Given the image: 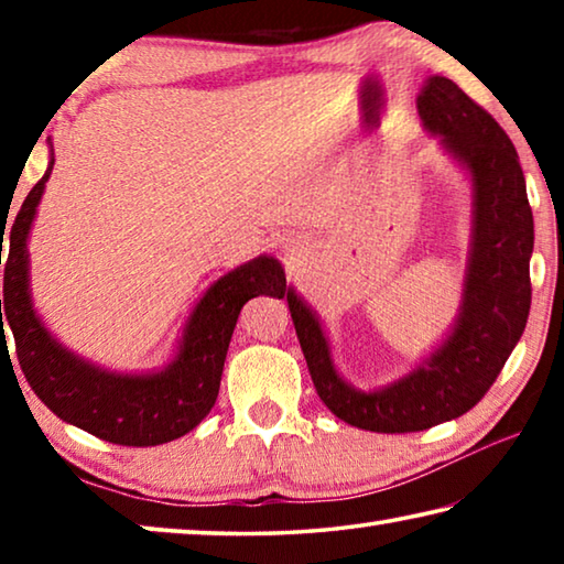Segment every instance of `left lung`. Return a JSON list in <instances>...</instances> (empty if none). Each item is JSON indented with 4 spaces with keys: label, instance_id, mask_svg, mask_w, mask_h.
<instances>
[{
    "label": "left lung",
    "instance_id": "obj_1",
    "mask_svg": "<svg viewBox=\"0 0 564 564\" xmlns=\"http://www.w3.org/2000/svg\"><path fill=\"white\" fill-rule=\"evenodd\" d=\"M425 127L470 169L475 234L457 326L433 358L395 386L360 393L338 378L328 343L295 293L289 308L316 393L333 415L373 433H415L463 415L498 380L524 330L532 301V208L518 151L480 104L445 76L417 97Z\"/></svg>",
    "mask_w": 564,
    "mask_h": 564
}]
</instances>
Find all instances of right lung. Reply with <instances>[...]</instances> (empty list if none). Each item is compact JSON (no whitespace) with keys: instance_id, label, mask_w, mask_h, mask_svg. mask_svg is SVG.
<instances>
[{"instance_id":"1","label":"right lung","mask_w":564,"mask_h":564,"mask_svg":"<svg viewBox=\"0 0 564 564\" xmlns=\"http://www.w3.org/2000/svg\"><path fill=\"white\" fill-rule=\"evenodd\" d=\"M52 166L54 159L46 174L26 194L14 224H9L0 340H7V326L12 328L17 360L26 383L66 423L117 445L147 447L176 441L194 431L216 403L226 350L243 305L256 295H285L281 263L261 256L216 281L196 305L178 358L166 370L156 376L104 373L64 350L32 311L26 281V236ZM4 221L2 228H7ZM2 243L4 231L0 236V265Z\"/></svg>"}]
</instances>
